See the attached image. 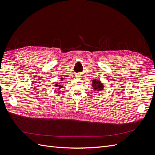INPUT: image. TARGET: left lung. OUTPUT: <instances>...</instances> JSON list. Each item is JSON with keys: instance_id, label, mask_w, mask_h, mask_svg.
<instances>
[{"instance_id": "obj_1", "label": "left lung", "mask_w": 155, "mask_h": 155, "mask_svg": "<svg viewBox=\"0 0 155 155\" xmlns=\"http://www.w3.org/2000/svg\"><path fill=\"white\" fill-rule=\"evenodd\" d=\"M92 87L96 91H101L104 90V85H102V83H101L99 79H94L92 81Z\"/></svg>"}]
</instances>
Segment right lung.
Returning a JSON list of instances; mask_svg holds the SVG:
<instances>
[{
    "label": "right lung",
    "mask_w": 155,
    "mask_h": 155,
    "mask_svg": "<svg viewBox=\"0 0 155 155\" xmlns=\"http://www.w3.org/2000/svg\"><path fill=\"white\" fill-rule=\"evenodd\" d=\"M61 81H63V78H61ZM55 86H59V88H60L63 87V86H61V85H58V84H55Z\"/></svg>",
    "instance_id": "obj_1"
}]
</instances>
